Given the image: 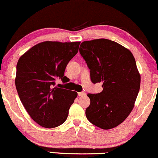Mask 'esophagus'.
I'll list each match as a JSON object with an SVG mask.
<instances>
[{"label": "esophagus", "instance_id": "1", "mask_svg": "<svg viewBox=\"0 0 158 158\" xmlns=\"http://www.w3.org/2000/svg\"><path fill=\"white\" fill-rule=\"evenodd\" d=\"M86 95V93L84 92V91H81V92H79L78 93V96H84Z\"/></svg>", "mask_w": 158, "mask_h": 158}]
</instances>
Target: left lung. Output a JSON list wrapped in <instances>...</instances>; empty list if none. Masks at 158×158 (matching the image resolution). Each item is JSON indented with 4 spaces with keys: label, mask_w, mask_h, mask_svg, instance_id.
Segmentation results:
<instances>
[{
    "label": "left lung",
    "mask_w": 158,
    "mask_h": 158,
    "mask_svg": "<svg viewBox=\"0 0 158 158\" xmlns=\"http://www.w3.org/2000/svg\"><path fill=\"white\" fill-rule=\"evenodd\" d=\"M79 52L90 69L92 83H102L103 91L88 94L90 105L86 116L105 130L123 122L131 110L140 86V76L130 50L107 39L84 41Z\"/></svg>",
    "instance_id": "1"
}]
</instances>
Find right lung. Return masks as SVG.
Returning a JSON list of instances; mask_svg holds the SVG:
<instances>
[{
	"instance_id": "obj_1",
	"label": "right lung",
	"mask_w": 158,
	"mask_h": 158,
	"mask_svg": "<svg viewBox=\"0 0 158 158\" xmlns=\"http://www.w3.org/2000/svg\"><path fill=\"white\" fill-rule=\"evenodd\" d=\"M79 42L46 41L32 47L19 59L15 86L28 114L40 126L55 128L67 120L76 91L59 88L63 83L66 67L79 50Z\"/></svg>"
}]
</instances>
